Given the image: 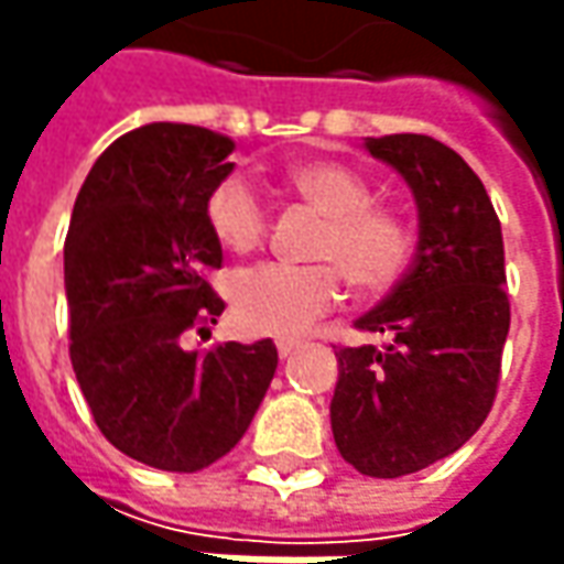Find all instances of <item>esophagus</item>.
<instances>
[{
    "instance_id": "obj_1",
    "label": "esophagus",
    "mask_w": 564,
    "mask_h": 564,
    "mask_svg": "<svg viewBox=\"0 0 564 564\" xmlns=\"http://www.w3.org/2000/svg\"><path fill=\"white\" fill-rule=\"evenodd\" d=\"M275 348H279V355H282V358H289L294 348H301V338H279V341H275Z\"/></svg>"
}]
</instances>
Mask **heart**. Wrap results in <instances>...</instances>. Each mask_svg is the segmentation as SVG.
<instances>
[{"label":"heart","instance_id":"1","mask_svg":"<svg viewBox=\"0 0 564 564\" xmlns=\"http://www.w3.org/2000/svg\"><path fill=\"white\" fill-rule=\"evenodd\" d=\"M285 182L323 213L307 253L314 263H267L231 282L241 329L257 336H297L341 301V275L358 294L389 292L408 270L414 231L392 206L373 204V187L341 163H301ZM206 228L238 257L263 248L270 216L248 178L228 175L206 194Z\"/></svg>","mask_w":564,"mask_h":564}]
</instances>
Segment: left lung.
Masks as SVG:
<instances>
[{"instance_id": "8db88e82", "label": "left lung", "mask_w": 564, "mask_h": 564, "mask_svg": "<svg viewBox=\"0 0 564 564\" xmlns=\"http://www.w3.org/2000/svg\"><path fill=\"white\" fill-rule=\"evenodd\" d=\"M399 169L421 213L417 260L360 333L389 345L336 348L333 436L367 477L417 474L480 430L499 389L511 304L502 226L477 172L426 134L367 138Z\"/></svg>"}]
</instances>
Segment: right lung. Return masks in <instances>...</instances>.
Returning a JSON list of instances; mask_svg holds the SVG:
<instances>
[{
    "label": "right lung",
    "instance_id": "right-lung-1",
    "mask_svg": "<svg viewBox=\"0 0 564 564\" xmlns=\"http://www.w3.org/2000/svg\"><path fill=\"white\" fill-rule=\"evenodd\" d=\"M235 143L197 124H143L109 143L80 185L65 238L68 355L99 433L172 474L231 452L279 364L272 338L185 351L226 301L209 285L223 248L206 194Z\"/></svg>",
    "mask_w": 564,
    "mask_h": 564
}]
</instances>
